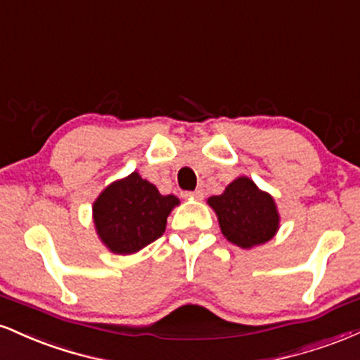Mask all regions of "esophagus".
I'll list each match as a JSON object with an SVG mask.
<instances>
[{
    "instance_id": "1",
    "label": "esophagus",
    "mask_w": 360,
    "mask_h": 360,
    "mask_svg": "<svg viewBox=\"0 0 360 360\" xmlns=\"http://www.w3.org/2000/svg\"><path fill=\"white\" fill-rule=\"evenodd\" d=\"M184 195L193 198V200H202L204 198V192L202 190H195V192H185Z\"/></svg>"
}]
</instances>
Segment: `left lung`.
I'll return each mask as SVG.
<instances>
[{
	"label": "left lung",
	"mask_w": 360,
	"mask_h": 360,
	"mask_svg": "<svg viewBox=\"0 0 360 360\" xmlns=\"http://www.w3.org/2000/svg\"><path fill=\"white\" fill-rule=\"evenodd\" d=\"M207 204L217 215L224 238L243 249L268 243L280 229L274 198L248 176L236 179L224 193L210 197Z\"/></svg>",
	"instance_id": "left-lung-1"
}]
</instances>
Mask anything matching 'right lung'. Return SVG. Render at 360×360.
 Masks as SVG:
<instances>
[{"label":"right lung","mask_w":360,"mask_h":360,"mask_svg":"<svg viewBox=\"0 0 360 360\" xmlns=\"http://www.w3.org/2000/svg\"><path fill=\"white\" fill-rule=\"evenodd\" d=\"M180 204L162 195L153 184L133 172L108 185L92 205L97 236L114 255H133L162 238L167 217Z\"/></svg>","instance_id":"obj_1"}]
</instances>
